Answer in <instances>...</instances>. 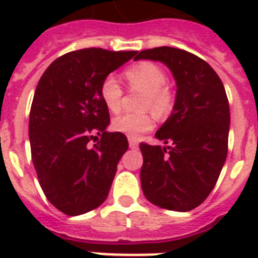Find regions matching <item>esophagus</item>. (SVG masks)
<instances>
[{
  "label": "esophagus",
  "instance_id": "34e87169",
  "mask_svg": "<svg viewBox=\"0 0 258 258\" xmlns=\"http://www.w3.org/2000/svg\"><path fill=\"white\" fill-rule=\"evenodd\" d=\"M128 143H130V149H138V146H139V143H138L135 139H130Z\"/></svg>",
  "mask_w": 258,
  "mask_h": 258
}]
</instances>
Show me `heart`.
<instances>
[{"label": "heart", "instance_id": "obj_1", "mask_svg": "<svg viewBox=\"0 0 258 258\" xmlns=\"http://www.w3.org/2000/svg\"><path fill=\"white\" fill-rule=\"evenodd\" d=\"M124 79L131 88L143 91L141 107L151 108L158 116H165L172 108L171 89L166 86V74L161 67L150 61L138 62L124 71ZM123 89L113 76L103 80L100 97L108 111L117 112L121 105ZM154 127V117L149 111L138 113H123L112 120V128L128 138H139Z\"/></svg>", "mask_w": 258, "mask_h": 258}]
</instances>
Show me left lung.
Listing matches in <instances>:
<instances>
[{"instance_id": "8db88e82", "label": "left lung", "mask_w": 258, "mask_h": 258, "mask_svg": "<svg viewBox=\"0 0 258 258\" xmlns=\"http://www.w3.org/2000/svg\"><path fill=\"white\" fill-rule=\"evenodd\" d=\"M163 62L176 83L171 116L155 137L171 146L141 143V183L151 204L190 212L212 192L228 155L230 111L216 71L196 54L171 46L139 52L135 60Z\"/></svg>"}]
</instances>
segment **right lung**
Segmentation results:
<instances>
[{
  "label": "right lung",
  "mask_w": 258,
  "mask_h": 258,
  "mask_svg": "<svg viewBox=\"0 0 258 258\" xmlns=\"http://www.w3.org/2000/svg\"><path fill=\"white\" fill-rule=\"evenodd\" d=\"M137 53L87 48L62 54L46 68L34 91L32 161L48 201L67 216L91 212L108 196L128 142L124 134L105 131L109 112L100 86ZM96 135H101L97 142Z\"/></svg>",
  "instance_id": "obj_1"
}]
</instances>
